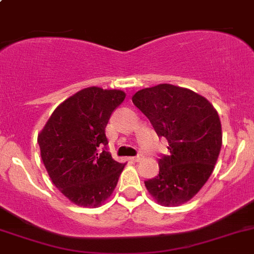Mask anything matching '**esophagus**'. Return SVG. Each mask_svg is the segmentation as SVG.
Returning a JSON list of instances; mask_svg holds the SVG:
<instances>
[{
	"label": "esophagus",
	"mask_w": 254,
	"mask_h": 254,
	"mask_svg": "<svg viewBox=\"0 0 254 254\" xmlns=\"http://www.w3.org/2000/svg\"><path fill=\"white\" fill-rule=\"evenodd\" d=\"M129 160H130V161H134V162H139L140 160H142V156H141V155L135 156V157H130Z\"/></svg>",
	"instance_id": "obj_1"
}]
</instances>
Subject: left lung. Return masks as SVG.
<instances>
[{"mask_svg":"<svg viewBox=\"0 0 254 254\" xmlns=\"http://www.w3.org/2000/svg\"><path fill=\"white\" fill-rule=\"evenodd\" d=\"M132 103L158 136L166 137L170 150L158 160V176L145 182L146 189L161 205L190 200L211 176L221 150L216 109L200 94L168 83L140 89Z\"/></svg>","mask_w":254,"mask_h":254,"instance_id":"1","label":"left lung"}]
</instances>
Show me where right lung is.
I'll return each mask as SVG.
<instances>
[{
	"label": "right lung",
	"instance_id": "obj_1",
	"mask_svg": "<svg viewBox=\"0 0 254 254\" xmlns=\"http://www.w3.org/2000/svg\"><path fill=\"white\" fill-rule=\"evenodd\" d=\"M125 96L119 89H81L53 112L38 135L51 181L76 205H102L117 187L125 163L107 151L106 127Z\"/></svg>",
	"mask_w": 254,
	"mask_h": 254
}]
</instances>
